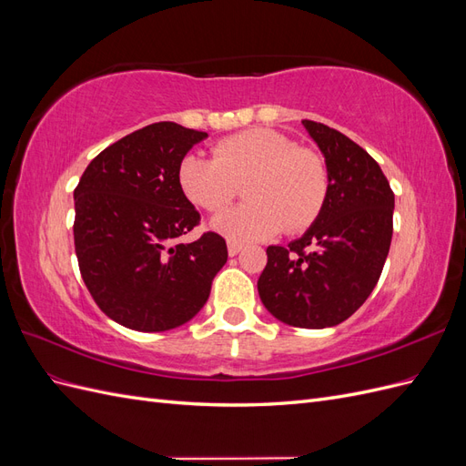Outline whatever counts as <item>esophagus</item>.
Returning a JSON list of instances; mask_svg holds the SVG:
<instances>
[{"mask_svg":"<svg viewBox=\"0 0 466 466\" xmlns=\"http://www.w3.org/2000/svg\"><path fill=\"white\" fill-rule=\"evenodd\" d=\"M228 250H229V257H237L238 252L243 250V245L237 243V241H231V238H229V241H228Z\"/></svg>","mask_w":466,"mask_h":466,"instance_id":"1","label":"esophagus"}]
</instances>
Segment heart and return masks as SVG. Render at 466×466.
Returning <instances> with one entry per match:
<instances>
[{"label": "heart", "instance_id": "b5f03b06", "mask_svg": "<svg viewBox=\"0 0 466 466\" xmlns=\"http://www.w3.org/2000/svg\"><path fill=\"white\" fill-rule=\"evenodd\" d=\"M177 180L185 198L206 211L223 209L247 182L248 202L211 219V228L233 241H260L281 229L303 231L329 196V168L320 155L270 128L221 139L214 157L185 155Z\"/></svg>", "mask_w": 466, "mask_h": 466}]
</instances>
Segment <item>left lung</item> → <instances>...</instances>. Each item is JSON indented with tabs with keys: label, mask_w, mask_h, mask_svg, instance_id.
Instances as JSON below:
<instances>
[{
	"label": "left lung",
	"mask_w": 466,
	"mask_h": 466,
	"mask_svg": "<svg viewBox=\"0 0 466 466\" xmlns=\"http://www.w3.org/2000/svg\"><path fill=\"white\" fill-rule=\"evenodd\" d=\"M324 155L329 196L319 218L288 247L266 248L258 295L278 320L336 327L370 298L390 248L394 194L371 155L320 122L303 120Z\"/></svg>",
	"instance_id": "left-lung-1"
}]
</instances>
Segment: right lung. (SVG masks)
Segmentation results:
<instances>
[{"label": "right lung", "instance_id": "obj_1", "mask_svg": "<svg viewBox=\"0 0 466 466\" xmlns=\"http://www.w3.org/2000/svg\"><path fill=\"white\" fill-rule=\"evenodd\" d=\"M206 132L155 122L89 163L74 190L81 278L101 311L126 329L163 332L188 322L228 262L218 233L177 243L200 223L178 188L182 157Z\"/></svg>", "mask_w": 466, "mask_h": 466}]
</instances>
